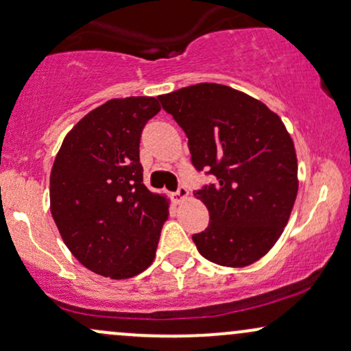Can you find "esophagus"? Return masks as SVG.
Returning a JSON list of instances; mask_svg holds the SVG:
<instances>
[{"label": "esophagus", "mask_w": 351, "mask_h": 351, "mask_svg": "<svg viewBox=\"0 0 351 351\" xmlns=\"http://www.w3.org/2000/svg\"><path fill=\"white\" fill-rule=\"evenodd\" d=\"M173 196H175V203H178V204H180V203H183V201L188 198L189 193H188V189L184 188V186H180V188H178V191H176L175 195H173Z\"/></svg>", "instance_id": "1"}]
</instances>
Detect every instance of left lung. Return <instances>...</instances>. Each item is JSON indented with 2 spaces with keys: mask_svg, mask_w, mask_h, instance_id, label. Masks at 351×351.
Listing matches in <instances>:
<instances>
[{
  "mask_svg": "<svg viewBox=\"0 0 351 351\" xmlns=\"http://www.w3.org/2000/svg\"><path fill=\"white\" fill-rule=\"evenodd\" d=\"M188 136L191 162L216 176L195 193L209 224L193 236L204 259L245 267L277 243L299 189L297 155L280 117L261 100L203 82L158 97Z\"/></svg>",
  "mask_w": 351,
  "mask_h": 351,
  "instance_id": "left-lung-1",
  "label": "left lung"
}]
</instances>
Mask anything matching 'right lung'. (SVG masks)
Masks as SVG:
<instances>
[{
  "mask_svg": "<svg viewBox=\"0 0 351 351\" xmlns=\"http://www.w3.org/2000/svg\"><path fill=\"white\" fill-rule=\"evenodd\" d=\"M155 97L112 99L64 136L51 170V213L88 271L130 279L150 267L170 201L143 184L140 135L160 112Z\"/></svg>",
  "mask_w": 351,
  "mask_h": 351,
  "instance_id": "add662e5",
  "label": "right lung"
}]
</instances>
